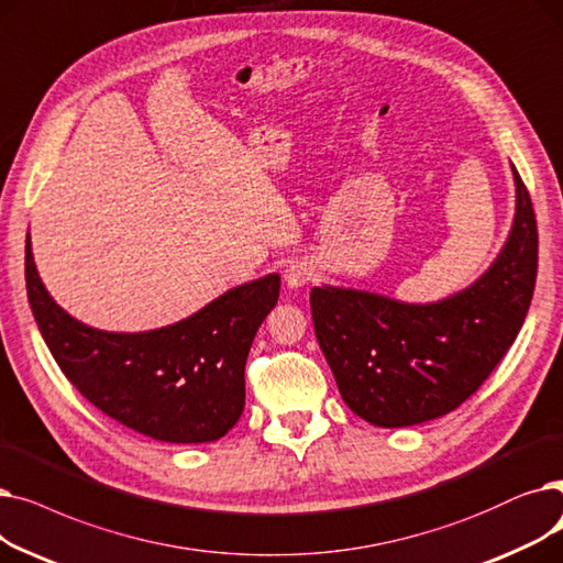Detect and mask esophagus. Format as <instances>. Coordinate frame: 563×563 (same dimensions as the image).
Listing matches in <instances>:
<instances>
[{"label":"esophagus","instance_id":"34e87169","mask_svg":"<svg viewBox=\"0 0 563 563\" xmlns=\"http://www.w3.org/2000/svg\"><path fill=\"white\" fill-rule=\"evenodd\" d=\"M311 275H313V271H311L307 263H290L286 267V275L284 277H286L288 288H300V286H305L311 279Z\"/></svg>","mask_w":563,"mask_h":563}]
</instances>
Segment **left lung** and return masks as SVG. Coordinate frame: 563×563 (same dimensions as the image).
<instances>
[{"label":"left lung","mask_w":563,"mask_h":563,"mask_svg":"<svg viewBox=\"0 0 563 563\" xmlns=\"http://www.w3.org/2000/svg\"><path fill=\"white\" fill-rule=\"evenodd\" d=\"M514 180L511 233L495 263L465 290L408 305L368 290L311 288L318 345L357 417L404 428L456 410L516 341L537 286L539 231L516 167Z\"/></svg>","instance_id":"left-lung-1"}]
</instances>
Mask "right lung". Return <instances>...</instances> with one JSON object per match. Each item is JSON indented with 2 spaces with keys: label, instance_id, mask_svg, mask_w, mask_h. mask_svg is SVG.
Instances as JSON below:
<instances>
[{
  "label": "right lung",
  "instance_id": "right-lung-1",
  "mask_svg": "<svg viewBox=\"0 0 563 563\" xmlns=\"http://www.w3.org/2000/svg\"><path fill=\"white\" fill-rule=\"evenodd\" d=\"M24 279L36 325L70 385L107 417L172 444L216 442L245 408V362L279 298V275L235 286L190 318L151 332L79 323L45 290L32 240Z\"/></svg>",
  "mask_w": 563,
  "mask_h": 563
}]
</instances>
